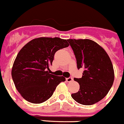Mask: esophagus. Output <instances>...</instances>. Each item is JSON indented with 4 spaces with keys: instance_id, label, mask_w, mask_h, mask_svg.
<instances>
[{
    "instance_id": "obj_1",
    "label": "esophagus",
    "mask_w": 124,
    "mask_h": 124,
    "mask_svg": "<svg viewBox=\"0 0 124 124\" xmlns=\"http://www.w3.org/2000/svg\"><path fill=\"white\" fill-rule=\"evenodd\" d=\"M66 81H68V82H70V81H71L73 80V78H71V77H69V78H66Z\"/></svg>"
}]
</instances>
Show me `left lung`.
<instances>
[{"mask_svg":"<svg viewBox=\"0 0 124 124\" xmlns=\"http://www.w3.org/2000/svg\"><path fill=\"white\" fill-rule=\"evenodd\" d=\"M67 41L75 55L78 69H85L81 78H74L80 85V90L71 97L80 104H95L106 96L112 86L114 70L112 61L103 47L92 40Z\"/></svg>","mask_w":124,"mask_h":124,"instance_id":"obj_1","label":"left lung"}]
</instances>
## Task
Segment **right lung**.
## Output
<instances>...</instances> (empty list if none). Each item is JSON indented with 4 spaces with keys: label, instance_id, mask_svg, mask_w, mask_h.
<instances>
[{
    "label": "right lung",
    "instance_id": "obj_1",
    "mask_svg": "<svg viewBox=\"0 0 124 124\" xmlns=\"http://www.w3.org/2000/svg\"><path fill=\"white\" fill-rule=\"evenodd\" d=\"M60 38H35L19 51L12 68V77L21 95L32 103H41L51 97L64 77L49 74L55 53L69 46Z\"/></svg>",
    "mask_w": 124,
    "mask_h": 124
}]
</instances>
